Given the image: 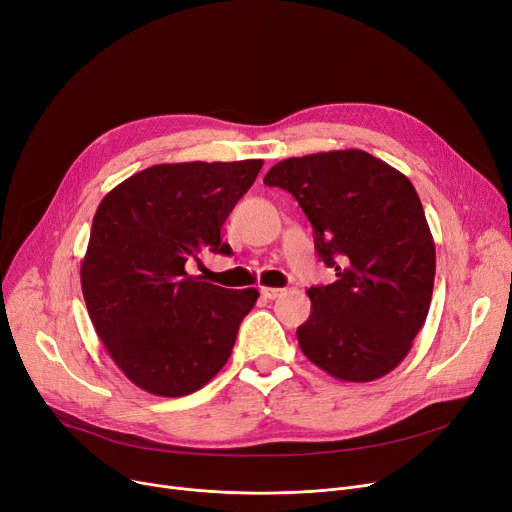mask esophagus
I'll return each instance as SVG.
<instances>
[{
    "label": "esophagus",
    "instance_id": "1",
    "mask_svg": "<svg viewBox=\"0 0 512 512\" xmlns=\"http://www.w3.org/2000/svg\"><path fill=\"white\" fill-rule=\"evenodd\" d=\"M259 293H261V297H265V299H278L284 291L282 288H272V286H261L259 288Z\"/></svg>",
    "mask_w": 512,
    "mask_h": 512
}]
</instances>
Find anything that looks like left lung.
<instances>
[{
    "label": "left lung",
    "instance_id": "left-lung-1",
    "mask_svg": "<svg viewBox=\"0 0 512 512\" xmlns=\"http://www.w3.org/2000/svg\"><path fill=\"white\" fill-rule=\"evenodd\" d=\"M263 184L295 196L337 272L307 291L301 351L339 381L381 379L408 355L433 295L435 242L412 182L353 148L280 161Z\"/></svg>",
    "mask_w": 512,
    "mask_h": 512
}]
</instances>
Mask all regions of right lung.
I'll return each instance as SVG.
<instances>
[{"label": "right lung", "mask_w": 512, "mask_h": 512, "mask_svg": "<svg viewBox=\"0 0 512 512\" xmlns=\"http://www.w3.org/2000/svg\"><path fill=\"white\" fill-rule=\"evenodd\" d=\"M261 167L154 165L102 198L81 261L83 299L108 355L140 389L182 397L228 362L259 293L203 282L186 263L232 253L221 226Z\"/></svg>", "instance_id": "1"}]
</instances>
